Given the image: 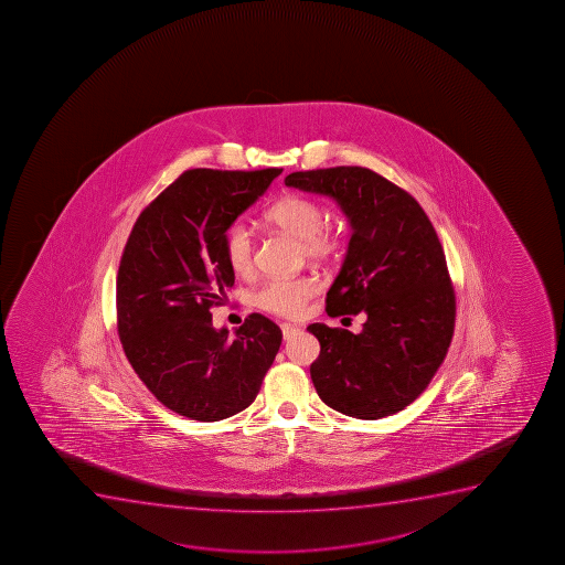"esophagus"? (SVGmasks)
<instances>
[{"label":"esophagus","instance_id":"obj_1","mask_svg":"<svg viewBox=\"0 0 565 565\" xmlns=\"http://www.w3.org/2000/svg\"><path fill=\"white\" fill-rule=\"evenodd\" d=\"M299 331V326H291V323H284V326H281V332H284V339L286 340L291 339L292 334Z\"/></svg>","mask_w":565,"mask_h":565}]
</instances>
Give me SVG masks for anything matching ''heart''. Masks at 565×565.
<instances>
[{"instance_id":"obj_1","label":"heart","mask_w":565,"mask_h":565,"mask_svg":"<svg viewBox=\"0 0 565 565\" xmlns=\"http://www.w3.org/2000/svg\"><path fill=\"white\" fill-rule=\"evenodd\" d=\"M326 217V210L319 202L300 194H291L278 200L265 212V221L268 225L299 238L306 257L316 260L331 257L339 247V236L332 233L331 228L323 226ZM223 246H225L226 263L234 273L239 276L252 273L255 265V242L246 223L236 221L228 226ZM316 289H318L316 281L306 276L274 278L265 281L253 299L255 305L266 312L297 316Z\"/></svg>"}]
</instances>
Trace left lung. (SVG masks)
Returning a JSON list of instances; mask_svg holds the SVG:
<instances>
[{"label": "left lung", "instance_id": "left-lung-1", "mask_svg": "<svg viewBox=\"0 0 565 565\" xmlns=\"http://www.w3.org/2000/svg\"><path fill=\"white\" fill-rule=\"evenodd\" d=\"M287 186L334 200L352 226L327 313H365L363 331L312 323L319 398L359 419L392 416L431 382L450 348L456 295L431 221L411 194L369 168L292 172Z\"/></svg>", "mask_w": 565, "mask_h": 565}]
</instances>
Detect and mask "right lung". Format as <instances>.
<instances>
[{
    "mask_svg": "<svg viewBox=\"0 0 565 565\" xmlns=\"http://www.w3.org/2000/svg\"><path fill=\"white\" fill-rule=\"evenodd\" d=\"M281 170L181 173L140 213L117 276L122 350L147 390L170 411L220 422L252 405L281 344L270 319L252 313L215 329L212 306L234 286L226 228L266 193Z\"/></svg>",
    "mask_w": 565,
    "mask_h": 565,
    "instance_id": "add662e5",
    "label": "right lung"
}]
</instances>
